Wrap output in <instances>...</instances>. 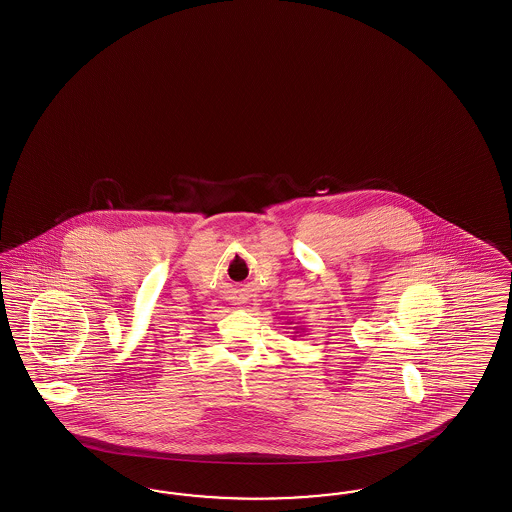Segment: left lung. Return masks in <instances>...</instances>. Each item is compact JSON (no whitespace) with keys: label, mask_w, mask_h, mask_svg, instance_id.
<instances>
[{"label":"left lung","mask_w":512,"mask_h":512,"mask_svg":"<svg viewBox=\"0 0 512 512\" xmlns=\"http://www.w3.org/2000/svg\"><path fill=\"white\" fill-rule=\"evenodd\" d=\"M287 325H292V327H289V329H292L294 331V334L296 333H306V329L304 327H300V325H294V319H289V321H285ZM302 336V334H300Z\"/></svg>","instance_id":"left-lung-1"}]
</instances>
